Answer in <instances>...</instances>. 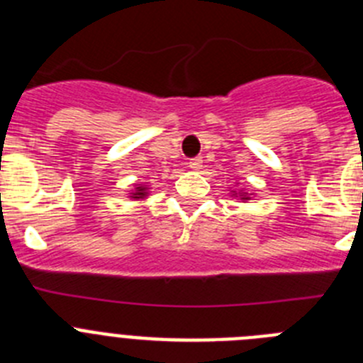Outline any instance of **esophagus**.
Returning <instances> with one entry per match:
<instances>
[{"label": "esophagus", "mask_w": 363, "mask_h": 363, "mask_svg": "<svg viewBox=\"0 0 363 363\" xmlns=\"http://www.w3.org/2000/svg\"><path fill=\"white\" fill-rule=\"evenodd\" d=\"M189 167H191L192 171H200L201 167H203V160H201V156H198V158L191 160V162H189Z\"/></svg>", "instance_id": "obj_1"}]
</instances>
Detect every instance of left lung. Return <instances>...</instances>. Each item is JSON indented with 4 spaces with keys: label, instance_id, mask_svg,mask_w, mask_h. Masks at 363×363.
I'll return each mask as SVG.
<instances>
[{
    "label": "left lung",
    "instance_id": "left-lung-1",
    "mask_svg": "<svg viewBox=\"0 0 363 363\" xmlns=\"http://www.w3.org/2000/svg\"><path fill=\"white\" fill-rule=\"evenodd\" d=\"M233 194H234V196H236V198H240V200H242V201L251 200V194H249V192H245V191H240V192L233 191Z\"/></svg>",
    "mask_w": 363,
    "mask_h": 363
}]
</instances>
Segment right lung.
Wrapping results in <instances>:
<instances>
[{
	"mask_svg": "<svg viewBox=\"0 0 363 363\" xmlns=\"http://www.w3.org/2000/svg\"><path fill=\"white\" fill-rule=\"evenodd\" d=\"M149 196V185H138L133 192H130V198L133 200H143V198Z\"/></svg>",
	"mask_w": 363,
	"mask_h": 363,
	"instance_id": "1",
	"label": "right lung"
}]
</instances>
